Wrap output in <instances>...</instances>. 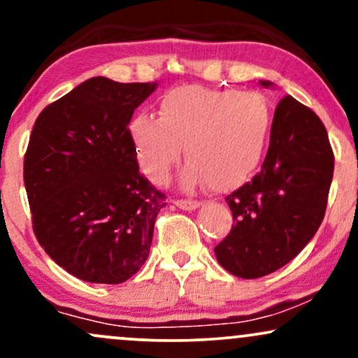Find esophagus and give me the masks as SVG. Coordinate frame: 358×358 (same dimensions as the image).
<instances>
[{
  "label": "esophagus",
  "mask_w": 358,
  "mask_h": 358,
  "mask_svg": "<svg viewBox=\"0 0 358 358\" xmlns=\"http://www.w3.org/2000/svg\"><path fill=\"white\" fill-rule=\"evenodd\" d=\"M173 203L182 210H195L196 207H200V202L196 200H173Z\"/></svg>",
  "instance_id": "obj_1"
}]
</instances>
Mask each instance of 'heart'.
I'll list each match as a JSON object with an SVG mask.
<instances>
[{"mask_svg":"<svg viewBox=\"0 0 358 358\" xmlns=\"http://www.w3.org/2000/svg\"><path fill=\"white\" fill-rule=\"evenodd\" d=\"M271 124L273 114L261 94L180 85L159 97L158 117L134 114L127 133L150 182H166L185 145L183 188L208 182L215 190H232L262 163Z\"/></svg>","mask_w":358,"mask_h":358,"instance_id":"obj_1","label":"heart"}]
</instances>
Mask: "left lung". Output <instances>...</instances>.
Returning <instances> with one entry per match:
<instances>
[{
    "mask_svg": "<svg viewBox=\"0 0 358 358\" xmlns=\"http://www.w3.org/2000/svg\"><path fill=\"white\" fill-rule=\"evenodd\" d=\"M259 84L274 87L269 80ZM334 159L320 117L286 96L274 113L261 171L225 199L236 224L213 249L222 268L256 279L296 257L324 217Z\"/></svg>",
    "mask_w": 358,
    "mask_h": 358,
    "instance_id": "1",
    "label": "left lung"
}]
</instances>
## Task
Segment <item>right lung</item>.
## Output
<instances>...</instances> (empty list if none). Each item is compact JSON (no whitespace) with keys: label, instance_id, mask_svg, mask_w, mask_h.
I'll return each instance as SVG.
<instances>
[{"label":"right lung","instance_id":"add662e5","mask_svg":"<svg viewBox=\"0 0 358 358\" xmlns=\"http://www.w3.org/2000/svg\"><path fill=\"white\" fill-rule=\"evenodd\" d=\"M156 87L92 77L35 121L23 166L34 232L82 281L124 282L150 254L166 196L139 173L127 124Z\"/></svg>","mask_w":358,"mask_h":358}]
</instances>
